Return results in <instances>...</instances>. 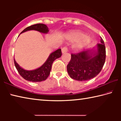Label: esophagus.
I'll use <instances>...</instances> for the list:
<instances>
[{"label":"esophagus","instance_id":"1","mask_svg":"<svg viewBox=\"0 0 121 121\" xmlns=\"http://www.w3.org/2000/svg\"><path fill=\"white\" fill-rule=\"evenodd\" d=\"M61 51H62V53H65V52H67V51H68V48H67V46L63 47V48L61 49Z\"/></svg>","mask_w":121,"mask_h":121}]
</instances>
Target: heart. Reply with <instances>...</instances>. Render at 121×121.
<instances>
[{
    "instance_id": "obj_1",
    "label": "heart",
    "mask_w": 121,
    "mask_h": 121,
    "mask_svg": "<svg viewBox=\"0 0 121 121\" xmlns=\"http://www.w3.org/2000/svg\"><path fill=\"white\" fill-rule=\"evenodd\" d=\"M70 38L71 40L75 41V42H78V41L82 40L77 44V48H82L84 46L86 45L90 40L89 37H86V35L82 33V32H76V33L72 34L70 35Z\"/></svg>"
}]
</instances>
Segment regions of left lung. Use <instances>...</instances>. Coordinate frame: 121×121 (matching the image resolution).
Here are the masks:
<instances>
[{"instance_id": "1", "label": "left lung", "mask_w": 121, "mask_h": 121, "mask_svg": "<svg viewBox=\"0 0 121 121\" xmlns=\"http://www.w3.org/2000/svg\"><path fill=\"white\" fill-rule=\"evenodd\" d=\"M101 43L97 44V52L90 50L81 51L71 55L67 69L70 77L79 81H88L99 74L105 62L106 48L101 37ZM92 54L91 55V54Z\"/></svg>"}]
</instances>
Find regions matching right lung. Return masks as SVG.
I'll return each instance as SVG.
<instances>
[{"label": "right lung", "instance_id": "obj_1", "mask_svg": "<svg viewBox=\"0 0 121 121\" xmlns=\"http://www.w3.org/2000/svg\"><path fill=\"white\" fill-rule=\"evenodd\" d=\"M31 30H36L44 34L48 33L49 31L48 27L45 24L37 23L28 26L27 28L24 29L21 34ZM61 55L62 52L60 48L54 51V52L51 53L48 60L42 66L34 70L29 71L24 70L19 66V65L16 63L15 59H14V62L17 71L24 79L32 82H38L46 80L50 73L53 62L56 59L61 57Z\"/></svg>", "mask_w": 121, "mask_h": 121}]
</instances>
